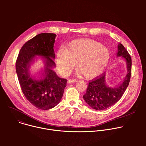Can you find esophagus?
Here are the masks:
<instances>
[{
  "instance_id": "34e87169",
  "label": "esophagus",
  "mask_w": 146,
  "mask_h": 146,
  "mask_svg": "<svg viewBox=\"0 0 146 146\" xmlns=\"http://www.w3.org/2000/svg\"><path fill=\"white\" fill-rule=\"evenodd\" d=\"M77 81V80L76 79H69L68 80V83H69V84H71V83H74Z\"/></svg>"
}]
</instances>
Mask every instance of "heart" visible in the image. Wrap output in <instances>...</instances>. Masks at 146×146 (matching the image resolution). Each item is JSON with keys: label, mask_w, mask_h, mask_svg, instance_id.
I'll list each match as a JSON object with an SVG mask.
<instances>
[{"label": "heart", "mask_w": 146, "mask_h": 146, "mask_svg": "<svg viewBox=\"0 0 146 146\" xmlns=\"http://www.w3.org/2000/svg\"><path fill=\"white\" fill-rule=\"evenodd\" d=\"M110 59L109 49L97 41L80 38L72 40L66 49L60 48L56 56L59 71L64 75L69 74L76 66L88 79L100 75L106 68Z\"/></svg>", "instance_id": "b5f03b06"}]
</instances>
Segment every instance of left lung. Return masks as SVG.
Instances as JSON below:
<instances>
[{
  "instance_id": "1",
  "label": "left lung",
  "mask_w": 146,
  "mask_h": 146,
  "mask_svg": "<svg viewBox=\"0 0 146 146\" xmlns=\"http://www.w3.org/2000/svg\"><path fill=\"white\" fill-rule=\"evenodd\" d=\"M117 56H121L125 60L127 74L121 84L115 87L108 85L105 74L89 82L87 92L83 96V98L88 105L95 110H105L114 105L121 99L129 85L131 75L132 60L127 50L121 43L118 45Z\"/></svg>"
}]
</instances>
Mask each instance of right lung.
Segmentation results:
<instances>
[{"mask_svg": "<svg viewBox=\"0 0 146 146\" xmlns=\"http://www.w3.org/2000/svg\"><path fill=\"white\" fill-rule=\"evenodd\" d=\"M56 35L43 33L24 44L18 54L15 69L22 91L32 105L41 110L54 108L63 96L67 80L59 77L54 70ZM37 63L43 68L35 70Z\"/></svg>", "mask_w": 146, "mask_h": 146, "instance_id": "1", "label": "right lung"}]
</instances>
